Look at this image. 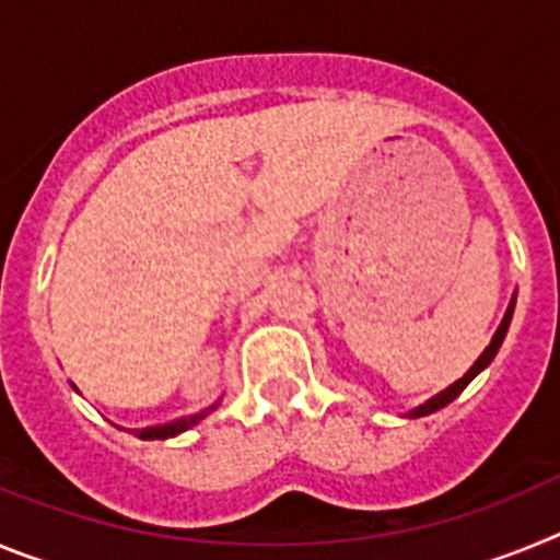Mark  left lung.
<instances>
[{
    "mask_svg": "<svg viewBox=\"0 0 560 560\" xmlns=\"http://www.w3.org/2000/svg\"><path fill=\"white\" fill-rule=\"evenodd\" d=\"M513 308H516V294L511 296V305H508V311H504L502 323H499V328H497V334H493L491 345H488V348L482 350V355H479V359L474 361L471 368H468V373H465L463 378H457V381H454L452 387L440 389L438 395H432V398H429V400H423V404H420V407L409 409V412H407V418H427V415H432V412H438V409L448 407V404H452V400L457 398V395L463 393V389L468 387V384H471V381L477 378V375L482 373V370L488 368V364H491V361H493V355H497V353H499V348H502L504 336H508V328H511Z\"/></svg>",
    "mask_w": 560,
    "mask_h": 560,
    "instance_id": "obj_1",
    "label": "left lung"
}]
</instances>
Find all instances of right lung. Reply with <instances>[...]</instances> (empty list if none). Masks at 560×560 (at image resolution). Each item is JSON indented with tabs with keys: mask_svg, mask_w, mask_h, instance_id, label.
I'll use <instances>...</instances> for the list:
<instances>
[{
	"mask_svg": "<svg viewBox=\"0 0 560 560\" xmlns=\"http://www.w3.org/2000/svg\"><path fill=\"white\" fill-rule=\"evenodd\" d=\"M72 389H75V384H72ZM75 393H78V389H75ZM219 404H221V398L215 400V404H212V407L201 409V412H196V415H185V418H176V420H171V423H162V427L133 429V434H137V438H140V440H167V438H176V434H182V432H187V429L196 427V423H199V420H205L207 415L212 412V409L219 407Z\"/></svg>",
	"mask_w": 560,
	"mask_h": 560,
	"instance_id": "1",
	"label": "right lung"
}]
</instances>
